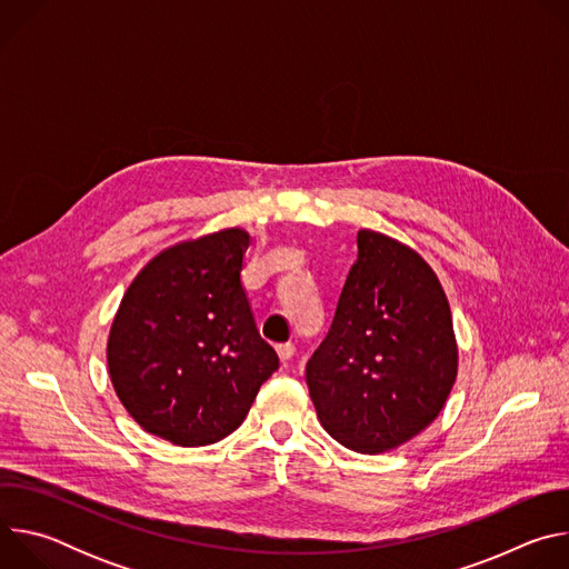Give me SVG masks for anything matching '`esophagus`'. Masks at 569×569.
Here are the masks:
<instances>
[{
	"label": "esophagus",
	"mask_w": 569,
	"mask_h": 569,
	"mask_svg": "<svg viewBox=\"0 0 569 569\" xmlns=\"http://www.w3.org/2000/svg\"><path fill=\"white\" fill-rule=\"evenodd\" d=\"M295 351H297V349H295L292 342H286V345H279V347H277V353H279V358H281L283 365H288V362L292 360Z\"/></svg>",
	"instance_id": "1"
}]
</instances>
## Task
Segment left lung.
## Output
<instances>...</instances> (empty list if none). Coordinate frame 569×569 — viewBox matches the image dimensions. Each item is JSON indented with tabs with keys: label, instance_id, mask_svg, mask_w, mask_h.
Masks as SVG:
<instances>
[{
	"label": "left lung",
	"instance_id": "obj_1",
	"mask_svg": "<svg viewBox=\"0 0 569 569\" xmlns=\"http://www.w3.org/2000/svg\"><path fill=\"white\" fill-rule=\"evenodd\" d=\"M457 378L446 292L402 242L358 231L329 336L306 365L319 423L342 446L378 455L423 432Z\"/></svg>",
	"mask_w": 569,
	"mask_h": 569
}]
</instances>
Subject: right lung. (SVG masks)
Returning a JSON list of instances; mask_svg holds the SVG:
<instances>
[{
  "instance_id": "1",
  "label": "right lung",
  "mask_w": 569,
  "mask_h": 569,
  "mask_svg": "<svg viewBox=\"0 0 569 569\" xmlns=\"http://www.w3.org/2000/svg\"><path fill=\"white\" fill-rule=\"evenodd\" d=\"M250 233L238 227L157 254L130 283L108 338L128 415L176 446H209L246 421L279 369L242 288Z\"/></svg>"
}]
</instances>
